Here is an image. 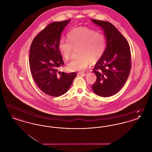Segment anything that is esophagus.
<instances>
[{
  "instance_id": "1",
  "label": "esophagus",
  "mask_w": 152,
  "mask_h": 152,
  "mask_svg": "<svg viewBox=\"0 0 152 152\" xmlns=\"http://www.w3.org/2000/svg\"><path fill=\"white\" fill-rule=\"evenodd\" d=\"M87 73H88V72H81L78 73V74H79V75H84V76L86 75Z\"/></svg>"
}]
</instances>
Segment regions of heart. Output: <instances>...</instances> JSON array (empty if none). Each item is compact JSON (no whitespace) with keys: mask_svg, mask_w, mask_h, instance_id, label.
Wrapping results in <instances>:
<instances>
[{"mask_svg":"<svg viewBox=\"0 0 152 152\" xmlns=\"http://www.w3.org/2000/svg\"><path fill=\"white\" fill-rule=\"evenodd\" d=\"M68 41L60 40L58 48L65 60L72 57L73 48L78 49L79 58L67 65L71 71H82L90 64L98 61L103 55L106 47L105 37L101 33L86 27L72 29L68 34Z\"/></svg>","mask_w":152,"mask_h":152,"instance_id":"obj_1","label":"heart"}]
</instances>
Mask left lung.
<instances>
[{
  "label": "left lung",
  "instance_id": "obj_1",
  "mask_svg": "<svg viewBox=\"0 0 152 152\" xmlns=\"http://www.w3.org/2000/svg\"><path fill=\"white\" fill-rule=\"evenodd\" d=\"M104 31L107 46L96 63L94 72L97 79L92 86L94 93L107 97L117 94L125 84L130 73V47L125 38L110 23L91 19Z\"/></svg>",
  "mask_w": 152,
  "mask_h": 152
}]
</instances>
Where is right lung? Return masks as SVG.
Returning a JSON list of instances; mask_svg holds the SVG:
<instances>
[{"mask_svg": "<svg viewBox=\"0 0 152 152\" xmlns=\"http://www.w3.org/2000/svg\"><path fill=\"white\" fill-rule=\"evenodd\" d=\"M70 19L53 22L33 40L29 50L30 69L36 85L45 94L58 97L65 94L77 74L58 71L64 64L58 48L61 32Z\"/></svg>", "mask_w": 152, "mask_h": 152, "instance_id": "right-lung-1", "label": "right lung"}]
</instances>
